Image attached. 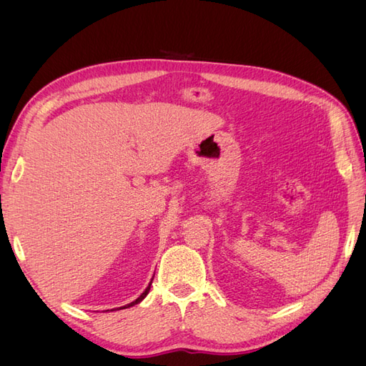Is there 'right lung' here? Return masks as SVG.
Wrapping results in <instances>:
<instances>
[{
	"label": "right lung",
	"instance_id": "add662e5",
	"mask_svg": "<svg viewBox=\"0 0 366 366\" xmlns=\"http://www.w3.org/2000/svg\"><path fill=\"white\" fill-rule=\"evenodd\" d=\"M154 280V278H152ZM152 280H151V282H152ZM151 282H149V285L147 287V289H145V292H143L137 299H136V301H132L131 304H127V305H124V307H119V308H113L112 310V312H114V310H124V308H129V307H132V305H136V304H139V302H142L143 301V299H145L147 297V295L149 293V289H151ZM107 312H108V310H107Z\"/></svg>",
	"mask_w": 366,
	"mask_h": 366
}]
</instances>
